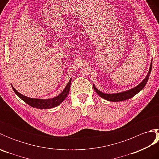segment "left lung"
I'll list each match as a JSON object with an SVG mask.
<instances>
[{"label": "left lung", "mask_w": 159, "mask_h": 159, "mask_svg": "<svg viewBox=\"0 0 159 159\" xmlns=\"http://www.w3.org/2000/svg\"><path fill=\"white\" fill-rule=\"evenodd\" d=\"M152 66V61L151 62L149 72H148L146 77L145 78V79L143 80L142 82H141L140 84H139V85H138L137 87H134V88L126 91V92H124L113 93V94H107V93H104L102 92H101L100 91H99L97 88H96L94 85H93V89L95 90L96 92L98 94L100 97H102V98L105 99L107 100H109V101H112V102H120V101H124V100H126L128 99H130L132 97L135 96L137 93H138L140 92V91L142 90L143 89V87L146 86V83L148 82V79H149V76L150 74V72H151Z\"/></svg>", "instance_id": "left-lung-1"}]
</instances>
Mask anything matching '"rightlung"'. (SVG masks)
<instances>
[{
	"mask_svg": "<svg viewBox=\"0 0 159 159\" xmlns=\"http://www.w3.org/2000/svg\"><path fill=\"white\" fill-rule=\"evenodd\" d=\"M71 80H72V79H70L68 83L67 84L66 87H65V89H63V92L61 93L59 96L53 98H50V99H47V100L31 98H28L26 96H25L22 95L21 93H20L18 92H17V91L15 89V88L13 86H11V87L16 95L18 96L20 98H21L24 101V102H25L26 104H28L29 105H30L32 107L37 108V109H51V108H54V107L59 105V104L66 98V97L67 96V94H68L69 91H70V85H71Z\"/></svg>",
	"mask_w": 159,
	"mask_h": 159,
	"instance_id": "right-lung-1",
	"label": "right lung"
}]
</instances>
